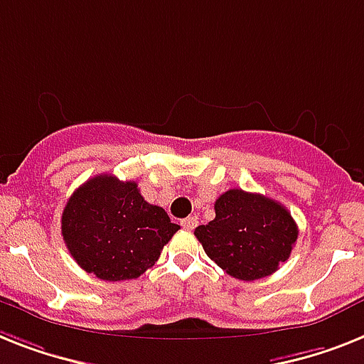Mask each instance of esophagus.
<instances>
[{
	"label": "esophagus",
	"mask_w": 364,
	"mask_h": 364,
	"mask_svg": "<svg viewBox=\"0 0 364 364\" xmlns=\"http://www.w3.org/2000/svg\"><path fill=\"white\" fill-rule=\"evenodd\" d=\"M182 227H184L186 230H193L195 227H197V218H195V215H189V218L182 219Z\"/></svg>",
	"instance_id": "esophagus-1"
}]
</instances>
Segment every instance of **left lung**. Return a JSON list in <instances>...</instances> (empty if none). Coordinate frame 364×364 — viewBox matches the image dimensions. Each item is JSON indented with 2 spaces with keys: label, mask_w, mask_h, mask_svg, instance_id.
<instances>
[{
  "label": "left lung",
  "mask_w": 364,
  "mask_h": 364,
  "mask_svg": "<svg viewBox=\"0 0 364 364\" xmlns=\"http://www.w3.org/2000/svg\"><path fill=\"white\" fill-rule=\"evenodd\" d=\"M215 219L199 225L195 236L219 268L257 281L277 272L297 240V225L283 204L264 195L229 189L214 204Z\"/></svg>",
  "instance_id": "obj_1"
}]
</instances>
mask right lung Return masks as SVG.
<instances>
[{
  "label": "right lung",
  "instance_id": "add662e5",
  "mask_svg": "<svg viewBox=\"0 0 364 364\" xmlns=\"http://www.w3.org/2000/svg\"><path fill=\"white\" fill-rule=\"evenodd\" d=\"M180 225L146 203L134 180L89 178L63 210L61 234L80 268L104 281H128L152 268Z\"/></svg>",
  "mask_w": 364,
  "mask_h": 364
}]
</instances>
